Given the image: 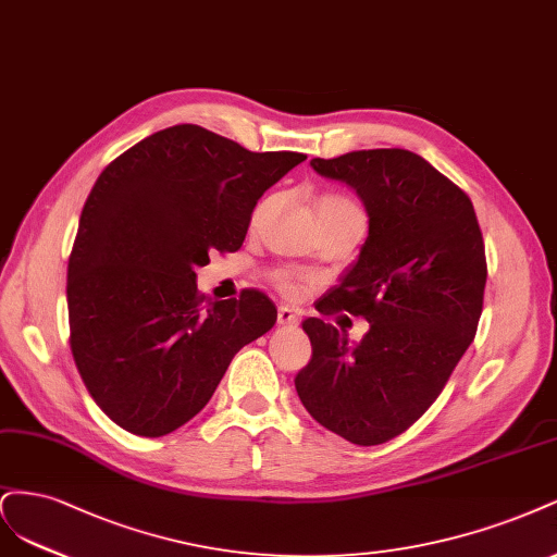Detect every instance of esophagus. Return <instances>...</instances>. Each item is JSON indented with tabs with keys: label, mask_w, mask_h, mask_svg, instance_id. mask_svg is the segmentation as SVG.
Listing matches in <instances>:
<instances>
[{
	"label": "esophagus",
	"mask_w": 557,
	"mask_h": 557,
	"mask_svg": "<svg viewBox=\"0 0 557 557\" xmlns=\"http://www.w3.org/2000/svg\"><path fill=\"white\" fill-rule=\"evenodd\" d=\"M277 324L280 326H298V314L292 308H282L277 310Z\"/></svg>",
	"instance_id": "esophagus-1"
}]
</instances>
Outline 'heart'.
<instances>
[{
	"label": "heart",
	"mask_w": 557,
	"mask_h": 557,
	"mask_svg": "<svg viewBox=\"0 0 557 557\" xmlns=\"http://www.w3.org/2000/svg\"><path fill=\"white\" fill-rule=\"evenodd\" d=\"M261 208H263V203L259 206L257 212H261ZM337 212H363V208L345 194H324V196H321V199H319V214H337ZM273 282L284 296H298V294H302L305 286L312 284L310 277L292 273V271H275Z\"/></svg>",
	"instance_id": "b5f03b06"
}]
</instances>
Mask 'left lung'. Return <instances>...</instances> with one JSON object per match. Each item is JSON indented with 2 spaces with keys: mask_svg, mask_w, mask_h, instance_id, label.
<instances>
[{
  "mask_svg": "<svg viewBox=\"0 0 557 557\" xmlns=\"http://www.w3.org/2000/svg\"><path fill=\"white\" fill-rule=\"evenodd\" d=\"M310 164L351 185L370 218L358 261L319 312L363 317L370 331L349 347L324 319H305L312 358L296 391L331 433L384 444L425 414L472 345L486 247L470 196L414 152L358 150Z\"/></svg>",
  "mask_w": 557,
  "mask_h": 557,
  "instance_id": "obj_1",
  "label": "left lung"
}]
</instances>
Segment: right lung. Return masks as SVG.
Listing matches in <instances>:
<instances>
[{
	"instance_id": "1",
	"label": "right lung",
	"mask_w": 557,
	"mask_h": 557,
	"mask_svg": "<svg viewBox=\"0 0 557 557\" xmlns=\"http://www.w3.org/2000/svg\"><path fill=\"white\" fill-rule=\"evenodd\" d=\"M305 159L175 124L97 177L69 257V345L89 396L127 433L185 425L231 358L273 329L263 292L206 302L194 271L240 249L263 191Z\"/></svg>"
}]
</instances>
